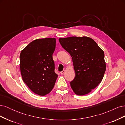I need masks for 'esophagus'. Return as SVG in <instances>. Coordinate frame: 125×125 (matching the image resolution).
I'll list each match as a JSON object with an SVG mask.
<instances>
[{
    "label": "esophagus",
    "mask_w": 125,
    "mask_h": 125,
    "mask_svg": "<svg viewBox=\"0 0 125 125\" xmlns=\"http://www.w3.org/2000/svg\"><path fill=\"white\" fill-rule=\"evenodd\" d=\"M65 71L63 70V71L60 72V73H61V74H62V75H63V74H64V73H65Z\"/></svg>",
    "instance_id": "34e87169"
}]
</instances>
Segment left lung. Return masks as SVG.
I'll use <instances>...</instances> for the list:
<instances>
[{
	"label": "left lung",
	"mask_w": 125,
	"mask_h": 125,
	"mask_svg": "<svg viewBox=\"0 0 125 125\" xmlns=\"http://www.w3.org/2000/svg\"><path fill=\"white\" fill-rule=\"evenodd\" d=\"M62 47L72 58L76 76L71 82L75 93H89L102 81L106 70L104 53L92 39L87 36L60 38Z\"/></svg>",
	"instance_id": "left-lung-1"
}]
</instances>
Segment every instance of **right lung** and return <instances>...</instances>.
<instances>
[{
    "instance_id": "1",
    "label": "right lung",
    "mask_w": 125,
    "mask_h": 125,
    "mask_svg": "<svg viewBox=\"0 0 125 125\" xmlns=\"http://www.w3.org/2000/svg\"><path fill=\"white\" fill-rule=\"evenodd\" d=\"M56 39H36L28 45L20 54V70L23 81L37 95L45 96L54 86L58 75L54 72L52 54Z\"/></svg>"
}]
</instances>
